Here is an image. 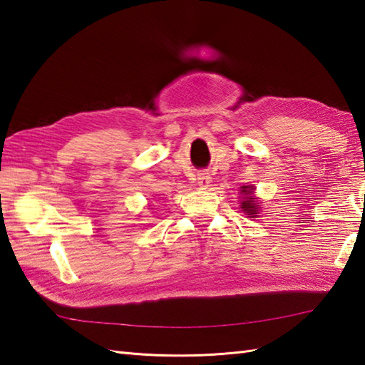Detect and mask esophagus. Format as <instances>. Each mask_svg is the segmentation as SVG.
Listing matches in <instances>:
<instances>
[{"mask_svg":"<svg viewBox=\"0 0 365 365\" xmlns=\"http://www.w3.org/2000/svg\"><path fill=\"white\" fill-rule=\"evenodd\" d=\"M210 182H212V177L208 175V173H200V174H197V183H199L202 188L208 187V183H210Z\"/></svg>","mask_w":365,"mask_h":365,"instance_id":"obj_1","label":"esophagus"}]
</instances>
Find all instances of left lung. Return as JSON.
I'll use <instances>...</instances> for the list:
<instances>
[{
	"label": "left lung",
	"mask_w": 365,
	"mask_h": 365,
	"mask_svg": "<svg viewBox=\"0 0 365 365\" xmlns=\"http://www.w3.org/2000/svg\"><path fill=\"white\" fill-rule=\"evenodd\" d=\"M250 190H251V187H243L242 192H246V195H250V192H251ZM254 204H255V202H254V200H252V196H251L250 199L245 200L243 205H242V208H243V210H245L247 215H255V212H257V207H255Z\"/></svg>",
	"instance_id": "obj_1"
}]
</instances>
